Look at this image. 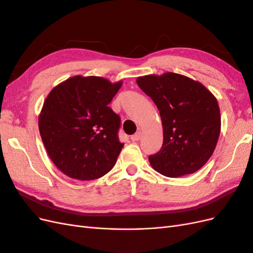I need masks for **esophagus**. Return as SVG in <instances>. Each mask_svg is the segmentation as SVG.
I'll return each instance as SVG.
<instances>
[{
  "instance_id": "1",
  "label": "esophagus",
  "mask_w": 253,
  "mask_h": 253,
  "mask_svg": "<svg viewBox=\"0 0 253 253\" xmlns=\"http://www.w3.org/2000/svg\"><path fill=\"white\" fill-rule=\"evenodd\" d=\"M140 138H141V133L140 132H137L136 134L131 136V140L132 141H138Z\"/></svg>"
}]
</instances>
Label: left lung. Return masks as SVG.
Wrapping results in <instances>:
<instances>
[{"label": "left lung", "instance_id": "1", "mask_svg": "<svg viewBox=\"0 0 253 253\" xmlns=\"http://www.w3.org/2000/svg\"><path fill=\"white\" fill-rule=\"evenodd\" d=\"M136 82L154 101L163 122V147L149 156L151 166L168 177L200 170L220 133L216 98L201 82L175 73L143 76Z\"/></svg>", "mask_w": 253, "mask_h": 253}]
</instances>
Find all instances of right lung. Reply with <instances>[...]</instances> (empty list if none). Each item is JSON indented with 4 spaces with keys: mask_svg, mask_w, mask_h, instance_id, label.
Instances as JSON below:
<instances>
[{
    "mask_svg": "<svg viewBox=\"0 0 253 253\" xmlns=\"http://www.w3.org/2000/svg\"><path fill=\"white\" fill-rule=\"evenodd\" d=\"M122 85L96 76H75L51 89L39 131L51 162L68 177L97 179L110 172L124 143L119 115L109 103Z\"/></svg>",
    "mask_w": 253,
    "mask_h": 253,
    "instance_id": "1",
    "label": "right lung"
}]
</instances>
